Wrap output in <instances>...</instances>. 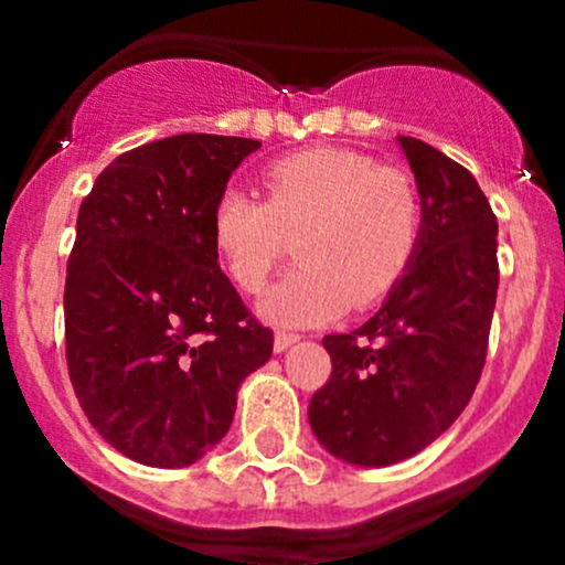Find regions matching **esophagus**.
<instances>
[{
    "mask_svg": "<svg viewBox=\"0 0 565 565\" xmlns=\"http://www.w3.org/2000/svg\"><path fill=\"white\" fill-rule=\"evenodd\" d=\"M298 341H300L298 333H287V330H278L276 339H273V350L284 352V350H289L292 344H298Z\"/></svg>",
    "mask_w": 565,
    "mask_h": 565,
    "instance_id": "esophagus-1",
    "label": "esophagus"
}]
</instances>
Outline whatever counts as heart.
I'll use <instances>...</instances> for the list:
<instances>
[{
	"mask_svg": "<svg viewBox=\"0 0 565 565\" xmlns=\"http://www.w3.org/2000/svg\"><path fill=\"white\" fill-rule=\"evenodd\" d=\"M270 199L226 185L210 213L213 243L235 284L256 292L300 237L303 265L273 284L259 315L276 324H317L347 306H372L404 276L420 243L413 182L366 156L315 147L273 163Z\"/></svg>",
	"mask_w": 565,
	"mask_h": 565,
	"instance_id": "b5f03b06",
	"label": "heart"
}]
</instances>
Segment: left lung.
<instances>
[{
	"label": "left lung",
	"instance_id": "left-lung-1",
	"mask_svg": "<svg viewBox=\"0 0 565 565\" xmlns=\"http://www.w3.org/2000/svg\"><path fill=\"white\" fill-rule=\"evenodd\" d=\"M420 196V243L369 322L324 335L333 372L309 424L330 457L388 467L424 451L470 402L498 298V218L476 177L398 136Z\"/></svg>",
	"mask_w": 565,
	"mask_h": 565
}]
</instances>
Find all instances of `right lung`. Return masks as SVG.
Instances as JSON below:
<instances>
[{
	"label": "right lung",
	"instance_id": "add662e5",
	"mask_svg": "<svg viewBox=\"0 0 565 565\" xmlns=\"http://www.w3.org/2000/svg\"><path fill=\"white\" fill-rule=\"evenodd\" d=\"M262 141L180 134L122 152L78 207L65 347L89 424L122 457L188 467L230 431L262 328L218 267L215 196Z\"/></svg>",
	"mask_w": 565,
	"mask_h": 565
}]
</instances>
